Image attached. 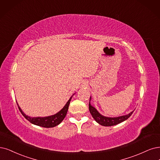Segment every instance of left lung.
<instances>
[{"mask_svg": "<svg viewBox=\"0 0 160 160\" xmlns=\"http://www.w3.org/2000/svg\"><path fill=\"white\" fill-rule=\"evenodd\" d=\"M90 100H91V97L90 99V103H89V110L92 116L93 117L94 120H95L98 123H99V125L105 126V127H111V126L116 125L117 124L125 121L131 116V115L132 114V113L134 111V110L133 111L131 112V113H128V115H122V116L117 117H105L100 114L97 111V109L94 107H93V106L90 104Z\"/></svg>", "mask_w": 160, "mask_h": 160, "instance_id": "1", "label": "left lung"}]
</instances>
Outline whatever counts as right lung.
Segmentation results:
<instances>
[{"label": "right lung", "instance_id": "add662e5", "mask_svg": "<svg viewBox=\"0 0 160 160\" xmlns=\"http://www.w3.org/2000/svg\"><path fill=\"white\" fill-rule=\"evenodd\" d=\"M72 96H71V98L69 99V100L67 102L66 105L64 106V108L60 111H58L57 113L53 115H51V116H48V117H29V116L26 115L22 111L21 108L19 107V105H18V103L17 102L16 103H17L18 106V108H19L20 111L21 112V113L28 121H29L31 123L33 124V125L45 127V128H52V127H56L57 125H59V124H60L63 121L64 117H66L68 109L69 104L71 101V99H72Z\"/></svg>", "mask_w": 160, "mask_h": 160}]
</instances>
